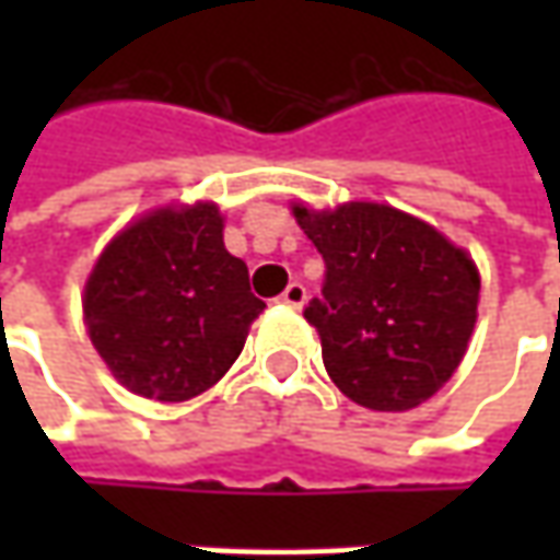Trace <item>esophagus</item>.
<instances>
[{
	"mask_svg": "<svg viewBox=\"0 0 560 560\" xmlns=\"http://www.w3.org/2000/svg\"><path fill=\"white\" fill-rule=\"evenodd\" d=\"M305 299H308V290H305L302 283H290V287L283 290V295H280V302H283V305H290V308H302V305H305Z\"/></svg>",
	"mask_w": 560,
	"mask_h": 560,
	"instance_id": "34e87169",
	"label": "esophagus"
}]
</instances>
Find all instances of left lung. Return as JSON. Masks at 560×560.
Wrapping results in <instances>:
<instances>
[{
    "label": "left lung",
    "instance_id": "left-lung-1",
    "mask_svg": "<svg viewBox=\"0 0 560 560\" xmlns=\"http://www.w3.org/2000/svg\"><path fill=\"white\" fill-rule=\"evenodd\" d=\"M324 258L320 299L305 305L324 368L374 411H408L433 396L467 352L480 277L442 233L389 205L336 211L295 205Z\"/></svg>",
    "mask_w": 560,
    "mask_h": 560
}]
</instances>
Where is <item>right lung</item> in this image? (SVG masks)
Segmentation results:
<instances>
[{"label": "right lung", "mask_w": 560, "mask_h": 560, "mask_svg": "<svg viewBox=\"0 0 560 560\" xmlns=\"http://www.w3.org/2000/svg\"><path fill=\"white\" fill-rule=\"evenodd\" d=\"M261 312L246 261L224 248V221L208 202L162 208L127 226L102 252L83 295L102 361L130 393L159 401L214 386Z\"/></svg>", "instance_id": "right-lung-1"}]
</instances>
